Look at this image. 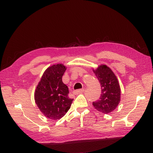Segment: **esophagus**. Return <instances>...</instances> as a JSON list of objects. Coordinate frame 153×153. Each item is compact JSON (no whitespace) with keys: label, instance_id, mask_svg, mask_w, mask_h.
Listing matches in <instances>:
<instances>
[{"label":"esophagus","instance_id":"1","mask_svg":"<svg viewBox=\"0 0 153 153\" xmlns=\"http://www.w3.org/2000/svg\"><path fill=\"white\" fill-rule=\"evenodd\" d=\"M83 91H84V89H83V88H81V89H79V90L74 91V93H75L76 94H81V93H83Z\"/></svg>","mask_w":153,"mask_h":153}]
</instances>
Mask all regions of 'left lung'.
Returning <instances> with one entry per match:
<instances>
[{
	"label": "left lung",
	"instance_id": "obj_1",
	"mask_svg": "<svg viewBox=\"0 0 153 153\" xmlns=\"http://www.w3.org/2000/svg\"><path fill=\"white\" fill-rule=\"evenodd\" d=\"M101 85L102 93L99 100L93 102L94 108L104 114L115 110L120 101V88L115 74L109 67L101 65L93 69Z\"/></svg>",
	"mask_w": 153,
	"mask_h": 153
}]
</instances>
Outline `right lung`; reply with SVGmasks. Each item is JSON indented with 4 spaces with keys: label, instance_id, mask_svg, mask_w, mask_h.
<instances>
[{
    "label": "right lung",
    "instance_id": "add662e5",
    "mask_svg": "<svg viewBox=\"0 0 153 153\" xmlns=\"http://www.w3.org/2000/svg\"><path fill=\"white\" fill-rule=\"evenodd\" d=\"M66 70V67L62 64L48 67L34 92L38 108L45 117L52 120H59L65 116L73 101L68 97V87L62 81Z\"/></svg>",
    "mask_w": 153,
    "mask_h": 153
}]
</instances>
